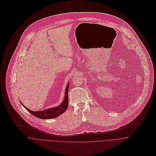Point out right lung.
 I'll use <instances>...</instances> for the list:
<instances>
[{
	"label": "right lung",
	"instance_id": "right-lung-1",
	"mask_svg": "<svg viewBox=\"0 0 156 156\" xmlns=\"http://www.w3.org/2000/svg\"><path fill=\"white\" fill-rule=\"evenodd\" d=\"M69 83H68L66 85L65 92V97L62 103L56 107H53L51 108H48L43 111H31L25 107L21 102V104L24 106V108L27 110L31 114H33L35 117L42 119H50L53 118H56L60 115L65 112L67 109L68 106V90H69Z\"/></svg>",
	"mask_w": 156,
	"mask_h": 156
}]
</instances>
